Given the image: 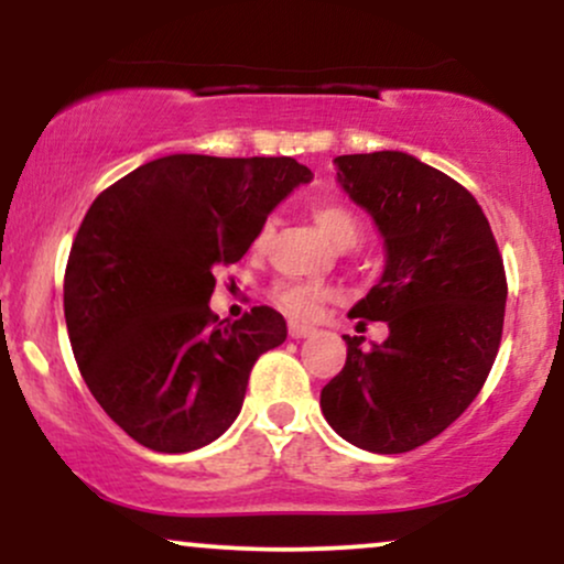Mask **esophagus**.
I'll use <instances>...</instances> for the list:
<instances>
[{
  "mask_svg": "<svg viewBox=\"0 0 564 564\" xmlns=\"http://www.w3.org/2000/svg\"><path fill=\"white\" fill-rule=\"evenodd\" d=\"M313 334H315V326H307V323H300V321L289 323L291 339H304V336H313Z\"/></svg>",
  "mask_w": 564,
  "mask_h": 564,
  "instance_id": "34e87169",
  "label": "esophagus"
}]
</instances>
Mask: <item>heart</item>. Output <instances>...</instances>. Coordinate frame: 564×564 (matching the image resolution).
Listing matches in <instances>:
<instances>
[{"instance_id": "1", "label": "heart", "mask_w": 564, "mask_h": 564, "mask_svg": "<svg viewBox=\"0 0 564 564\" xmlns=\"http://www.w3.org/2000/svg\"><path fill=\"white\" fill-rule=\"evenodd\" d=\"M310 215H313L318 228L326 232L332 241L339 246V249H347V246L358 243L360 232H364V225H360L358 215L345 204H336V200H313L310 204ZM273 238V223H264L260 232L254 238V249L262 251L264 246ZM336 291L332 286H323V283H291L281 281L273 286V300L283 313L291 315V318H315L321 313V307L326 302H332Z\"/></svg>"}]
</instances>
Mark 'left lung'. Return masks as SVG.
I'll use <instances>...</instances> for the list:
<instances>
[{"instance_id": "obj_1", "label": "left lung", "mask_w": 564, "mask_h": 564, "mask_svg": "<svg viewBox=\"0 0 564 564\" xmlns=\"http://www.w3.org/2000/svg\"><path fill=\"white\" fill-rule=\"evenodd\" d=\"M334 164L387 246L384 275L349 315L384 321L390 336L371 349L345 336V368L321 390V408L347 443L405 453L480 394L501 345L507 273L480 204L448 174L400 151Z\"/></svg>"}]
</instances>
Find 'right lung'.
<instances>
[{
	"label": "right lung",
	"mask_w": 564,
	"mask_h": 564,
	"mask_svg": "<svg viewBox=\"0 0 564 564\" xmlns=\"http://www.w3.org/2000/svg\"><path fill=\"white\" fill-rule=\"evenodd\" d=\"M310 177L289 156L177 153L93 200L63 278L68 339L89 392L140 445L187 453L236 422L251 368L286 341V321L268 304L219 321L215 270L241 260Z\"/></svg>",
	"instance_id": "obj_1"
}]
</instances>
